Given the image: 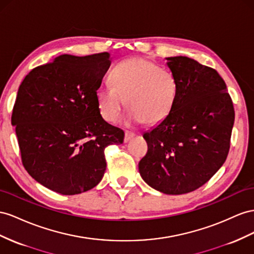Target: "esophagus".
I'll return each instance as SVG.
<instances>
[{
	"mask_svg": "<svg viewBox=\"0 0 254 254\" xmlns=\"http://www.w3.org/2000/svg\"><path fill=\"white\" fill-rule=\"evenodd\" d=\"M133 136H134V133H133V132L126 131V132H125V138H124V142H125V143L129 142L130 140H131V139L133 138Z\"/></svg>",
	"mask_w": 254,
	"mask_h": 254,
	"instance_id": "1",
	"label": "esophagus"
}]
</instances>
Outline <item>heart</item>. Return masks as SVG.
I'll list each match as a JSON object with an SVG mask.
<instances>
[{
    "label": "heart",
    "instance_id": "obj_1",
    "mask_svg": "<svg viewBox=\"0 0 254 254\" xmlns=\"http://www.w3.org/2000/svg\"><path fill=\"white\" fill-rule=\"evenodd\" d=\"M111 85L96 91L99 112L106 122L119 120L123 108L129 110L124 119L127 125H154L170 114L177 94L173 73L153 62L133 58L121 62L110 73Z\"/></svg>",
    "mask_w": 254,
    "mask_h": 254
}]
</instances>
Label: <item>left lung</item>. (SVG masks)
Masks as SVG:
<instances>
[{
    "label": "left lung",
    "mask_w": 254,
    "mask_h": 254,
    "mask_svg": "<svg viewBox=\"0 0 254 254\" xmlns=\"http://www.w3.org/2000/svg\"><path fill=\"white\" fill-rule=\"evenodd\" d=\"M177 94L170 114L144 132L148 150L139 172L166 194L200 188L228 157L235 112L225 82L215 69L187 57L166 59Z\"/></svg>",
    "instance_id": "1"
}]
</instances>
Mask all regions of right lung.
Segmentation results:
<instances>
[{
	"instance_id": "right-lung-1",
	"label": "right lung",
	"mask_w": 254,
	"mask_h": 254,
	"mask_svg": "<svg viewBox=\"0 0 254 254\" xmlns=\"http://www.w3.org/2000/svg\"><path fill=\"white\" fill-rule=\"evenodd\" d=\"M110 64L108 52L63 54L34 68L19 86L11 125L25 170L46 188L72 195L97 186L107 168L105 148L124 141L96 100Z\"/></svg>"
}]
</instances>
